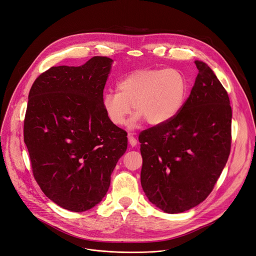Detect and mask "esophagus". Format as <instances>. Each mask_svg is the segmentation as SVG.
Listing matches in <instances>:
<instances>
[{
  "label": "esophagus",
  "mask_w": 256,
  "mask_h": 256,
  "mask_svg": "<svg viewBox=\"0 0 256 256\" xmlns=\"http://www.w3.org/2000/svg\"><path fill=\"white\" fill-rule=\"evenodd\" d=\"M128 143H130V145L132 147H134V146L136 145V143H138L136 138L132 134H128Z\"/></svg>",
  "instance_id": "obj_1"
}]
</instances>
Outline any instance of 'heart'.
<instances>
[{
    "mask_svg": "<svg viewBox=\"0 0 256 256\" xmlns=\"http://www.w3.org/2000/svg\"><path fill=\"white\" fill-rule=\"evenodd\" d=\"M188 95V82L174 68H148L136 70L116 84V92H107L102 106L108 120L120 126L130 115L134 128L146 120L150 126H162L172 120L182 110Z\"/></svg>",
    "mask_w": 256,
    "mask_h": 256,
    "instance_id": "b5f03b06",
    "label": "heart"
}]
</instances>
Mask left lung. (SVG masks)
Masks as SVG:
<instances>
[{
    "instance_id": "8db88e82",
    "label": "left lung",
    "mask_w": 256,
    "mask_h": 256,
    "mask_svg": "<svg viewBox=\"0 0 256 256\" xmlns=\"http://www.w3.org/2000/svg\"><path fill=\"white\" fill-rule=\"evenodd\" d=\"M182 110L170 122L138 136L141 184L149 201L166 214L197 206L212 193L230 151L228 92L206 63Z\"/></svg>"
}]
</instances>
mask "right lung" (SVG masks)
<instances>
[{"instance_id":"1","label":"right lung","mask_w":256,"mask_h":256,"mask_svg":"<svg viewBox=\"0 0 256 256\" xmlns=\"http://www.w3.org/2000/svg\"><path fill=\"white\" fill-rule=\"evenodd\" d=\"M112 62L95 56L82 66L51 67L30 90L23 132L32 174L44 194L67 210L100 203L126 151V132L102 106Z\"/></svg>"}]
</instances>
